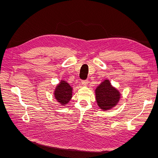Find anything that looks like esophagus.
<instances>
[{"label":"esophagus","mask_w":158,"mask_h":158,"mask_svg":"<svg viewBox=\"0 0 158 158\" xmlns=\"http://www.w3.org/2000/svg\"><path fill=\"white\" fill-rule=\"evenodd\" d=\"M82 85H86L88 83V80H82Z\"/></svg>","instance_id":"esophagus-1"}]
</instances>
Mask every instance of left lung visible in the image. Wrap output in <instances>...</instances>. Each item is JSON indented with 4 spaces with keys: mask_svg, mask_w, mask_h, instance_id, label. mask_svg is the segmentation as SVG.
<instances>
[{
    "mask_svg": "<svg viewBox=\"0 0 158 158\" xmlns=\"http://www.w3.org/2000/svg\"><path fill=\"white\" fill-rule=\"evenodd\" d=\"M120 94L106 80L95 89V96L99 107L103 110H108L115 106L120 98Z\"/></svg>",
    "mask_w": 158,
    "mask_h": 158,
    "instance_id": "left-lung-1",
    "label": "left lung"
}]
</instances>
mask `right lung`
Returning a JSON list of instances; mask_svg holds the SVG:
<instances>
[{"label": "right lung", "mask_w": 158, "mask_h": 158, "mask_svg": "<svg viewBox=\"0 0 158 158\" xmlns=\"http://www.w3.org/2000/svg\"><path fill=\"white\" fill-rule=\"evenodd\" d=\"M73 88L70 85L63 80L58 85L55 91V97L56 99L62 105H65L68 103L72 98V92Z\"/></svg>", "instance_id": "right-lung-1"}]
</instances>
